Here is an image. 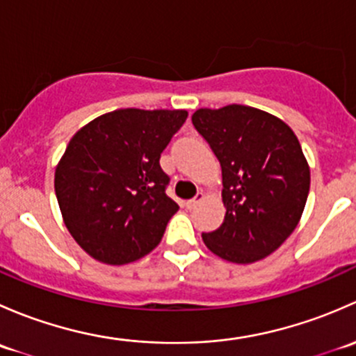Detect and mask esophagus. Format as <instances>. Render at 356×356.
I'll return each instance as SVG.
<instances>
[{
    "mask_svg": "<svg viewBox=\"0 0 356 356\" xmlns=\"http://www.w3.org/2000/svg\"><path fill=\"white\" fill-rule=\"evenodd\" d=\"M203 198H204V195H203V193H198V195H196L195 198L186 201V207H188V208H195L196 204L200 203V201H203Z\"/></svg>",
    "mask_w": 356,
    "mask_h": 356,
    "instance_id": "obj_1",
    "label": "esophagus"
}]
</instances>
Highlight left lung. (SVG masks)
Here are the masks:
<instances>
[{
  "label": "left lung",
  "mask_w": 356,
  "mask_h": 356,
  "mask_svg": "<svg viewBox=\"0 0 356 356\" xmlns=\"http://www.w3.org/2000/svg\"><path fill=\"white\" fill-rule=\"evenodd\" d=\"M193 125L222 167L225 217L203 232L210 251L232 264L274 253L296 229L310 191V168L281 118L245 105L200 108Z\"/></svg>",
  "instance_id": "obj_1"
}]
</instances>
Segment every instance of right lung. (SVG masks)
I'll return each instance as SVG.
<instances>
[{"mask_svg": "<svg viewBox=\"0 0 356 356\" xmlns=\"http://www.w3.org/2000/svg\"><path fill=\"white\" fill-rule=\"evenodd\" d=\"M186 110H115L75 132L55 172L63 222L96 260L124 265L155 250L179 204L160 155Z\"/></svg>", "mask_w": 356, "mask_h": 356, "instance_id": "add662e5", "label": "right lung"}]
</instances>
